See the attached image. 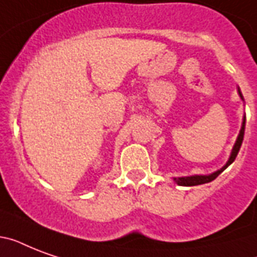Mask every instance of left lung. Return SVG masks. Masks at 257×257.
Masks as SVG:
<instances>
[{
	"instance_id": "left-lung-1",
	"label": "left lung",
	"mask_w": 257,
	"mask_h": 257,
	"mask_svg": "<svg viewBox=\"0 0 257 257\" xmlns=\"http://www.w3.org/2000/svg\"><path fill=\"white\" fill-rule=\"evenodd\" d=\"M239 96L240 98L244 101V97L241 94L239 89ZM244 131H245V114L243 117V122H241V129H240L239 132V136L236 139L235 141V145H233V148L231 151V155H229V159L225 164L221 167L220 169L217 171L212 172L209 175H192V176H183V177H173V181H175L177 185H181V187H193V185H200V184H205V183H209L212 180H215L217 176L224 171V169H227L229 165L235 161L236 156H237V153L240 151V147L243 144V139H244Z\"/></svg>"
}]
</instances>
